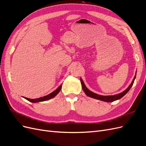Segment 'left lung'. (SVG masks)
Masks as SVG:
<instances>
[{"mask_svg":"<svg viewBox=\"0 0 146 146\" xmlns=\"http://www.w3.org/2000/svg\"><path fill=\"white\" fill-rule=\"evenodd\" d=\"M135 78H136V76L134 77L133 80H132V82H131L130 85H129V86L128 87L125 91H123L122 92H121V93H119L118 94H116V95H114V96H101V95L98 94L96 93H94V92H92V91H91L90 90L88 89L81 78H80V81H81L83 90L84 92H85V93L86 94V96H88V97H90V98H94V99H98V100H102V101L107 102H113V101H115V100L120 99L121 98H122L123 96H124L128 92H129V91L130 90L131 87L132 86V85H133Z\"/></svg>","mask_w":146,"mask_h":146,"instance_id":"left-lung-1","label":"left lung"}]
</instances>
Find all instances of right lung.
I'll return each mask as SVG.
<instances>
[{
  "label": "right lung",
  "instance_id": "right-lung-1",
  "mask_svg": "<svg viewBox=\"0 0 146 146\" xmlns=\"http://www.w3.org/2000/svg\"><path fill=\"white\" fill-rule=\"evenodd\" d=\"M61 89V85L58 88H56V90H55L54 91H53L52 92H51L50 94L44 96V97H42V98H39L35 99H29V98H24L25 99H27V100H29V102H33V103H36V102H39L46 101V100H49L52 98H54L55 96H56L57 94H58V92L60 91Z\"/></svg>",
  "mask_w": 146,
  "mask_h": 146
}]
</instances>
